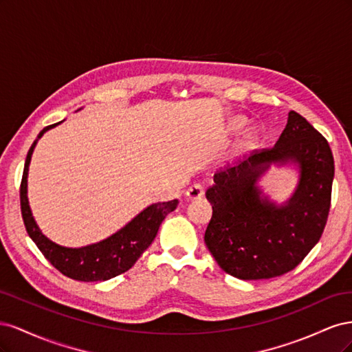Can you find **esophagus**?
<instances>
[{
  "mask_svg": "<svg viewBox=\"0 0 352 352\" xmlns=\"http://www.w3.org/2000/svg\"><path fill=\"white\" fill-rule=\"evenodd\" d=\"M202 195H204V186H202L201 184H194L192 186H189L188 190H186V199H189V201L198 199Z\"/></svg>",
  "mask_w": 352,
  "mask_h": 352,
  "instance_id": "34e87169",
  "label": "esophagus"
}]
</instances>
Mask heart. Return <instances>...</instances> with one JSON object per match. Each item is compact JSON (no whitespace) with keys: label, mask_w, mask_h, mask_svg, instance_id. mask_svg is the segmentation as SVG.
Listing matches in <instances>:
<instances>
[{"label":"heart","mask_w":352,"mask_h":352,"mask_svg":"<svg viewBox=\"0 0 352 352\" xmlns=\"http://www.w3.org/2000/svg\"><path fill=\"white\" fill-rule=\"evenodd\" d=\"M243 126H245V119H241V117H236V119H233V120L230 122V131L238 132V131L242 129Z\"/></svg>","instance_id":"1"}]
</instances>
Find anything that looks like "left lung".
I'll return each instance as SVG.
<instances>
[{
	"instance_id": "left-lung-1",
	"label": "left lung",
	"mask_w": 352,
	"mask_h": 352,
	"mask_svg": "<svg viewBox=\"0 0 352 352\" xmlns=\"http://www.w3.org/2000/svg\"><path fill=\"white\" fill-rule=\"evenodd\" d=\"M270 164H294L300 172L296 192L280 206L258 186ZM333 175V155L324 136L301 114L289 111L273 148L220 170L207 189L212 216L204 241L217 264L242 280L278 278L294 270L324 230Z\"/></svg>"
}]
</instances>
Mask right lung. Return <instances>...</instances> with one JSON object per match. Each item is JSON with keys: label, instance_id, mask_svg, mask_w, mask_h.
Segmentation results:
<instances>
[{"label": "right lung", "instance_id": "add662e5", "mask_svg": "<svg viewBox=\"0 0 352 352\" xmlns=\"http://www.w3.org/2000/svg\"><path fill=\"white\" fill-rule=\"evenodd\" d=\"M60 123L61 122L44 127L28 153L22 185H20V208H22L25 228L30 239L36 243L39 251L44 254V257L67 278L80 282L109 280L127 272L138 261L142 252L154 241L164 217L177 207L179 201L173 199L151 204L107 239L87 245V247L67 248L50 241L41 232L34 216H32L28 201V172L32 153L35 150L38 140L47 131Z\"/></svg>", "mask_w": 352, "mask_h": 352}]
</instances>
